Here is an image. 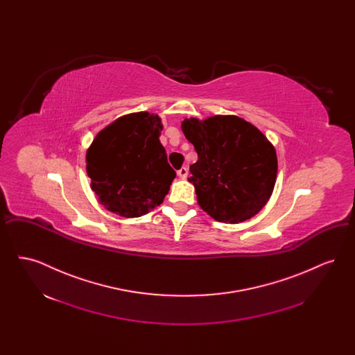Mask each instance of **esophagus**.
I'll use <instances>...</instances> for the list:
<instances>
[{
    "instance_id": "1",
    "label": "esophagus",
    "mask_w": 355,
    "mask_h": 355,
    "mask_svg": "<svg viewBox=\"0 0 355 355\" xmlns=\"http://www.w3.org/2000/svg\"><path fill=\"white\" fill-rule=\"evenodd\" d=\"M187 173H189V170H187V168H181V169L178 170L177 171V175L181 178V180H186V177H187Z\"/></svg>"
}]
</instances>
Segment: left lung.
<instances>
[{
	"label": "left lung",
	"instance_id": "8db88e82",
	"mask_svg": "<svg viewBox=\"0 0 355 355\" xmlns=\"http://www.w3.org/2000/svg\"><path fill=\"white\" fill-rule=\"evenodd\" d=\"M181 129L198 154L189 182L203 211L225 223L253 218L277 180V153L266 135L236 116L185 119Z\"/></svg>",
	"mask_w": 355,
	"mask_h": 355
}]
</instances>
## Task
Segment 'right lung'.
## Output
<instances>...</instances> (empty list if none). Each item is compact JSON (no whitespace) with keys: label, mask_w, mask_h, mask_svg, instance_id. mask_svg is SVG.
<instances>
[{"label":"right lung","mask_w":355,"mask_h":355,"mask_svg":"<svg viewBox=\"0 0 355 355\" xmlns=\"http://www.w3.org/2000/svg\"><path fill=\"white\" fill-rule=\"evenodd\" d=\"M158 114H125L105 126L86 152V173L98 202L123 218L148 214L164 202L175 171L159 142Z\"/></svg>","instance_id":"obj_1"}]
</instances>
